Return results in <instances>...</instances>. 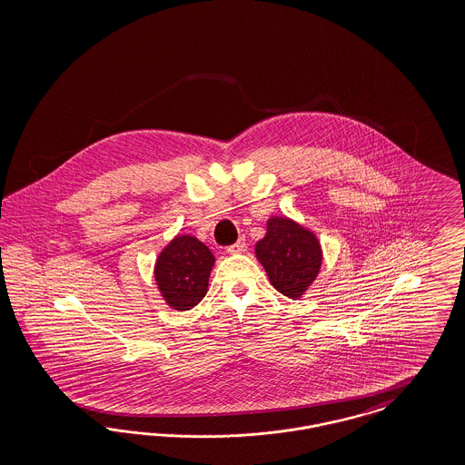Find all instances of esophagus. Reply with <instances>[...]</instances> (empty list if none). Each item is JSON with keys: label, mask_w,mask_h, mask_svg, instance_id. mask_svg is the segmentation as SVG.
<instances>
[{"label": "esophagus", "mask_w": 465, "mask_h": 465, "mask_svg": "<svg viewBox=\"0 0 465 465\" xmlns=\"http://www.w3.org/2000/svg\"><path fill=\"white\" fill-rule=\"evenodd\" d=\"M245 247H247V243H245V240L240 239L237 243H233V245H230L228 249H226V252L228 253H242L245 251Z\"/></svg>", "instance_id": "1"}]
</instances>
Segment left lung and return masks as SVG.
Masks as SVG:
<instances>
[{
    "mask_svg": "<svg viewBox=\"0 0 465 465\" xmlns=\"http://www.w3.org/2000/svg\"><path fill=\"white\" fill-rule=\"evenodd\" d=\"M264 239L255 243V257L269 282L292 300H300L317 280L322 247L317 235L286 216H271Z\"/></svg>",
    "mask_w": 465,
    "mask_h": 465,
    "instance_id": "left-lung-1",
    "label": "left lung"
}]
</instances>
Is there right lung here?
Returning <instances> with one entry per match:
<instances>
[{
    "label": "right lung",
    "mask_w": 465,
    "mask_h": 465,
    "mask_svg": "<svg viewBox=\"0 0 465 465\" xmlns=\"http://www.w3.org/2000/svg\"><path fill=\"white\" fill-rule=\"evenodd\" d=\"M212 251L193 235H175L156 257V286L170 309L183 312L196 307L208 293L214 266Z\"/></svg>",
    "instance_id": "add662e5"
}]
</instances>
